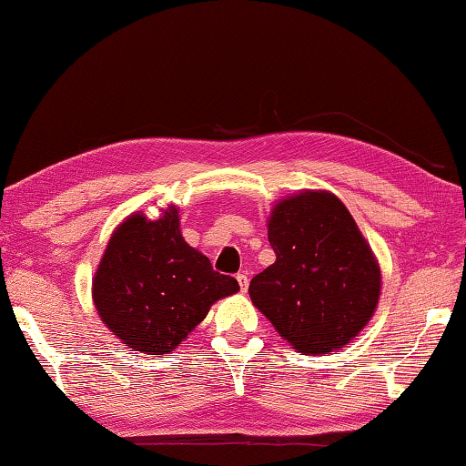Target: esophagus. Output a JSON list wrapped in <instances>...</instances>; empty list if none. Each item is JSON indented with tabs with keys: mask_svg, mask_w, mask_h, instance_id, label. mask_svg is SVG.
<instances>
[{
	"mask_svg": "<svg viewBox=\"0 0 466 466\" xmlns=\"http://www.w3.org/2000/svg\"><path fill=\"white\" fill-rule=\"evenodd\" d=\"M236 279H238V283H240V291H244V294H247V289H248V273L242 271V273L236 275Z\"/></svg>",
	"mask_w": 466,
	"mask_h": 466,
	"instance_id": "34e87169",
	"label": "esophagus"
}]
</instances>
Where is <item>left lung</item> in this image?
Segmentation results:
<instances>
[{
	"instance_id": "obj_1",
	"label": "left lung",
	"mask_w": 466,
	"mask_h": 466,
	"mask_svg": "<svg viewBox=\"0 0 466 466\" xmlns=\"http://www.w3.org/2000/svg\"><path fill=\"white\" fill-rule=\"evenodd\" d=\"M275 263L248 294L281 339L306 356L345 347L374 317L382 273L343 201L322 188L283 197L267 218Z\"/></svg>"
}]
</instances>
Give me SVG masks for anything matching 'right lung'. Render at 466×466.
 Here are the masks:
<instances>
[{"mask_svg": "<svg viewBox=\"0 0 466 466\" xmlns=\"http://www.w3.org/2000/svg\"><path fill=\"white\" fill-rule=\"evenodd\" d=\"M238 289V281L188 247L178 208L168 205L156 219L136 211L115 228L92 278V302L131 351L164 356L208 317L211 304Z\"/></svg>", "mask_w": 466, "mask_h": 466, "instance_id": "1", "label": "right lung"}]
</instances>
